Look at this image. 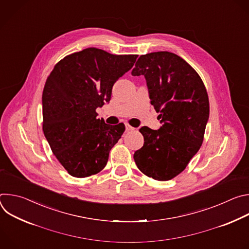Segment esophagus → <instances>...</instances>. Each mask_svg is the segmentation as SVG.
<instances>
[{
  "instance_id": "1",
  "label": "esophagus",
  "mask_w": 249,
  "mask_h": 249,
  "mask_svg": "<svg viewBox=\"0 0 249 249\" xmlns=\"http://www.w3.org/2000/svg\"><path fill=\"white\" fill-rule=\"evenodd\" d=\"M125 127H126V131H133V130H135V128L132 127L131 125H129L128 123L125 124Z\"/></svg>"
}]
</instances>
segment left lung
Segmentation results:
<instances>
[{"label":"left lung","instance_id":"left-lung-1","mask_svg":"<svg viewBox=\"0 0 249 249\" xmlns=\"http://www.w3.org/2000/svg\"><path fill=\"white\" fill-rule=\"evenodd\" d=\"M147 82L151 104L161 119L159 130L142 127L144 146L134 154L138 168L160 181L182 172L199 151L209 119V97L196 71L167 51L142 55L132 71Z\"/></svg>","mask_w":249,"mask_h":249}]
</instances>
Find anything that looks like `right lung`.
Wrapping results in <instances>:
<instances>
[{
	"mask_svg": "<svg viewBox=\"0 0 249 249\" xmlns=\"http://www.w3.org/2000/svg\"><path fill=\"white\" fill-rule=\"evenodd\" d=\"M138 55L87 48L59 61L42 93L43 133L64 168L74 177L101 171L125 125L105 124L95 109L109 102L112 87Z\"/></svg>",
	"mask_w": 249,
	"mask_h": 249,
	"instance_id": "obj_1",
	"label": "right lung"
}]
</instances>
